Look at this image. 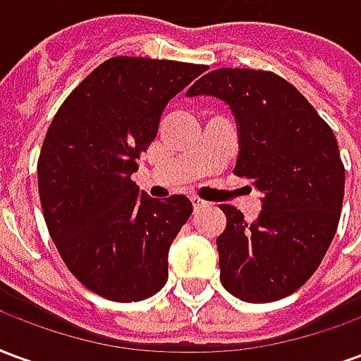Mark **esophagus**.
Returning a JSON list of instances; mask_svg holds the SVG:
<instances>
[{
	"label": "esophagus",
	"mask_w": 361,
	"mask_h": 361,
	"mask_svg": "<svg viewBox=\"0 0 361 361\" xmlns=\"http://www.w3.org/2000/svg\"><path fill=\"white\" fill-rule=\"evenodd\" d=\"M191 203H193V209L195 211H199V209H203V207H207V201H203V199H199V197H191Z\"/></svg>",
	"instance_id": "1"
}]
</instances>
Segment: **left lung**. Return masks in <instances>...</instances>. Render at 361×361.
Here are the masks:
<instances>
[{
  "instance_id": "obj_1",
  "label": "left lung",
  "mask_w": 361,
  "mask_h": 361,
  "mask_svg": "<svg viewBox=\"0 0 361 361\" xmlns=\"http://www.w3.org/2000/svg\"><path fill=\"white\" fill-rule=\"evenodd\" d=\"M216 96L238 123L234 173L263 193L257 220L222 204L216 238L222 286L250 303L294 294L317 271L333 242L344 199L336 137L300 90L271 71L222 67L188 96Z\"/></svg>"
}]
</instances>
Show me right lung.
<instances>
[{
    "label": "right lung",
    "mask_w": 361,
    "mask_h": 361,
    "mask_svg": "<svg viewBox=\"0 0 361 361\" xmlns=\"http://www.w3.org/2000/svg\"><path fill=\"white\" fill-rule=\"evenodd\" d=\"M204 66L106 59L67 96L38 158L44 220L67 269L111 302H141L168 280V251L193 204L160 201L131 180L166 104Z\"/></svg>",
    "instance_id": "1"
}]
</instances>
